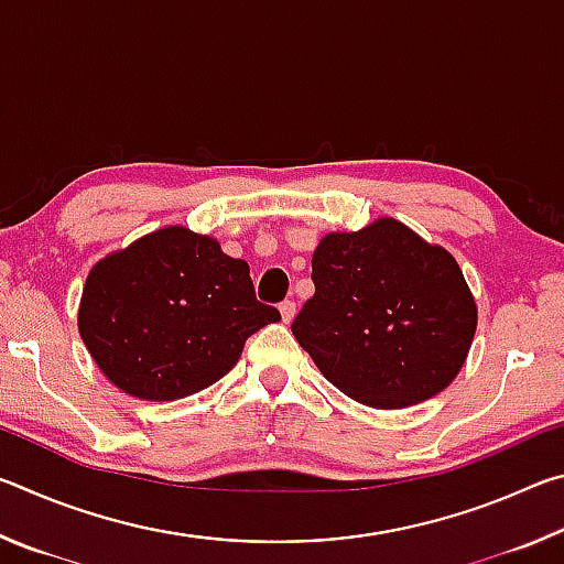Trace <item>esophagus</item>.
<instances>
[{
  "instance_id": "obj_1",
  "label": "esophagus",
  "mask_w": 564,
  "mask_h": 564,
  "mask_svg": "<svg viewBox=\"0 0 564 564\" xmlns=\"http://www.w3.org/2000/svg\"><path fill=\"white\" fill-rule=\"evenodd\" d=\"M279 311H281V321L283 323H291L295 318V303L293 301H283L279 305Z\"/></svg>"
}]
</instances>
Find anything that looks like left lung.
I'll return each mask as SVG.
<instances>
[{"mask_svg":"<svg viewBox=\"0 0 564 564\" xmlns=\"http://www.w3.org/2000/svg\"><path fill=\"white\" fill-rule=\"evenodd\" d=\"M293 336L340 393L378 410L423 403L470 352L477 303L460 265L398 218L333 231L313 251Z\"/></svg>","mask_w":564,"mask_h":564,"instance_id":"obj_1","label":"left lung"}]
</instances>
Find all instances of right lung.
I'll return each mask as SVG.
<instances>
[{
    "label": "right lung",
    "instance_id": "right-lung-1",
    "mask_svg": "<svg viewBox=\"0 0 564 564\" xmlns=\"http://www.w3.org/2000/svg\"><path fill=\"white\" fill-rule=\"evenodd\" d=\"M275 321L281 313L256 301L248 263L184 226L159 228L94 263L76 316L101 373L154 403L214 386L248 336Z\"/></svg>",
    "mask_w": 564,
    "mask_h": 564
}]
</instances>
